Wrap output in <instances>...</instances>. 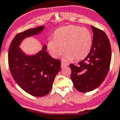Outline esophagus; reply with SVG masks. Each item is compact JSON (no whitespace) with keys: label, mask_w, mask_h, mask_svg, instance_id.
I'll return each mask as SVG.
<instances>
[{"label":"esophagus","mask_w":120,"mask_h":120,"mask_svg":"<svg viewBox=\"0 0 120 120\" xmlns=\"http://www.w3.org/2000/svg\"><path fill=\"white\" fill-rule=\"evenodd\" d=\"M67 66V65H66V64H65V63H64V62H62L61 63V68H65V67H66V66Z\"/></svg>","instance_id":"esophagus-1"}]
</instances>
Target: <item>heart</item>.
Returning a JSON list of instances; mask_svg holds the SVG:
<instances>
[{"label":"heart","mask_w":120,"mask_h":120,"mask_svg":"<svg viewBox=\"0 0 120 120\" xmlns=\"http://www.w3.org/2000/svg\"><path fill=\"white\" fill-rule=\"evenodd\" d=\"M93 37L90 31L85 27L69 25L58 29L54 40H49L47 44L49 55L58 58L65 51L64 60L76 61L85 59L90 52Z\"/></svg>","instance_id":"obj_1"}]
</instances>
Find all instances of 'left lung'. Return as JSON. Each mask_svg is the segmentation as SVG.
<instances>
[{
    "label": "left lung",
    "instance_id": "obj_1",
    "mask_svg": "<svg viewBox=\"0 0 120 120\" xmlns=\"http://www.w3.org/2000/svg\"><path fill=\"white\" fill-rule=\"evenodd\" d=\"M93 44L89 55L78 63L71 64V78L74 87L80 92L93 90L103 83L107 75L111 60L109 38L101 30L91 26Z\"/></svg>",
    "mask_w": 120,
    "mask_h": 120
}]
</instances>
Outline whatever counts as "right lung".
<instances>
[{"label":"right lung","instance_id":"right-lung-1","mask_svg":"<svg viewBox=\"0 0 120 120\" xmlns=\"http://www.w3.org/2000/svg\"><path fill=\"white\" fill-rule=\"evenodd\" d=\"M44 28H30L17 34L11 41L8 54L9 69L14 80L25 92L36 97L49 93L61 63L46 52L45 45L31 56L26 55L19 46L24 38L39 34Z\"/></svg>","mask_w":120,"mask_h":120}]
</instances>
